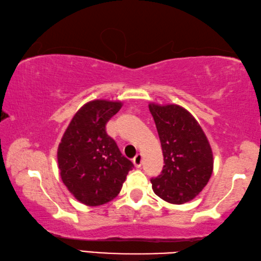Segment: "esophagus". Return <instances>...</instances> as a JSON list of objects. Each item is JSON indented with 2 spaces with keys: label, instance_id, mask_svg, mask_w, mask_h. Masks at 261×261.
<instances>
[{
  "label": "esophagus",
  "instance_id": "obj_1",
  "mask_svg": "<svg viewBox=\"0 0 261 261\" xmlns=\"http://www.w3.org/2000/svg\"><path fill=\"white\" fill-rule=\"evenodd\" d=\"M134 165L137 167V168H140L141 167V162H143V155H141L140 153L137 154V155L134 158Z\"/></svg>",
  "mask_w": 261,
  "mask_h": 261
}]
</instances>
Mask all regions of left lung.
<instances>
[{"instance_id": "obj_1", "label": "left lung", "mask_w": 261, "mask_h": 261, "mask_svg": "<svg viewBox=\"0 0 261 261\" xmlns=\"http://www.w3.org/2000/svg\"><path fill=\"white\" fill-rule=\"evenodd\" d=\"M161 141L165 166L151 179L165 201L180 205L202 191L213 173V153L206 135L187 109L177 105H148Z\"/></svg>"}]
</instances>
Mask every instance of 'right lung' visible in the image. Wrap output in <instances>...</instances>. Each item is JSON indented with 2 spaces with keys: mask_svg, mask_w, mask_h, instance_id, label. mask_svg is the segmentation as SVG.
Wrapping results in <instances>:
<instances>
[{
  "mask_svg": "<svg viewBox=\"0 0 261 261\" xmlns=\"http://www.w3.org/2000/svg\"><path fill=\"white\" fill-rule=\"evenodd\" d=\"M121 107L120 101L85 103L74 114L57 148L62 180L70 193L87 206L113 200L134 168L106 132L107 122Z\"/></svg>",
  "mask_w": 261,
  "mask_h": 261,
  "instance_id": "right-lung-1",
  "label": "right lung"
}]
</instances>
